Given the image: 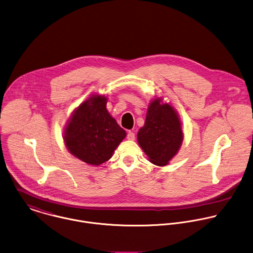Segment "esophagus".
Segmentation results:
<instances>
[{
    "label": "esophagus",
    "mask_w": 253,
    "mask_h": 253,
    "mask_svg": "<svg viewBox=\"0 0 253 253\" xmlns=\"http://www.w3.org/2000/svg\"><path fill=\"white\" fill-rule=\"evenodd\" d=\"M127 139L130 140V141H134L135 140V134L133 132L129 131L128 134H127Z\"/></svg>",
    "instance_id": "esophagus-1"
}]
</instances>
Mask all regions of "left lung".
Masks as SVG:
<instances>
[{
	"instance_id": "1",
	"label": "left lung",
	"mask_w": 253,
	"mask_h": 253,
	"mask_svg": "<svg viewBox=\"0 0 253 253\" xmlns=\"http://www.w3.org/2000/svg\"><path fill=\"white\" fill-rule=\"evenodd\" d=\"M137 139L152 164L167 166L183 141L181 122L175 109L164 103L162 98H155L148 107L145 124L140 128Z\"/></svg>"
}]
</instances>
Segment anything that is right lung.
<instances>
[{"mask_svg":"<svg viewBox=\"0 0 253 253\" xmlns=\"http://www.w3.org/2000/svg\"><path fill=\"white\" fill-rule=\"evenodd\" d=\"M107 98L92 94L78 106L67 122L64 142L68 151L90 166L107 162L126 132L106 109Z\"/></svg>","mask_w":253,"mask_h":253,"instance_id":"right-lung-1","label":"right lung"}]
</instances>
